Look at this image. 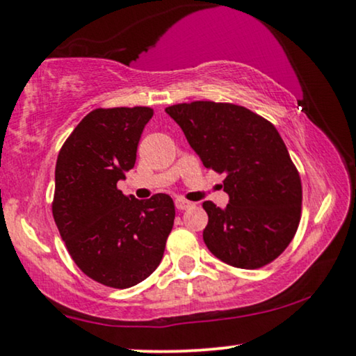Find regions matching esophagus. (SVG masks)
Instances as JSON below:
<instances>
[{
  "mask_svg": "<svg viewBox=\"0 0 356 356\" xmlns=\"http://www.w3.org/2000/svg\"><path fill=\"white\" fill-rule=\"evenodd\" d=\"M192 206H193V203H190V201L184 200V198H177V200H176V208H177L179 211L188 209V208H192Z\"/></svg>",
  "mask_w": 356,
  "mask_h": 356,
  "instance_id": "obj_1",
  "label": "esophagus"
}]
</instances>
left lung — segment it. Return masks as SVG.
Segmentation results:
<instances>
[{"instance_id": "left-lung-1", "label": "left lung", "mask_w": 356, "mask_h": 356, "mask_svg": "<svg viewBox=\"0 0 356 356\" xmlns=\"http://www.w3.org/2000/svg\"><path fill=\"white\" fill-rule=\"evenodd\" d=\"M204 168L225 174L229 204L204 201L203 240L222 262L254 270L275 261L297 232L302 184L270 121L241 105L196 100L166 108Z\"/></svg>"}]
</instances>
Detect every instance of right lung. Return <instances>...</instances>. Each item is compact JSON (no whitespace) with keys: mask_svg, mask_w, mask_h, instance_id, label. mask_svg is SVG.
Instances as JSON below:
<instances>
[{"mask_svg":"<svg viewBox=\"0 0 356 356\" xmlns=\"http://www.w3.org/2000/svg\"><path fill=\"white\" fill-rule=\"evenodd\" d=\"M152 116L150 107L95 108L57 156V229L79 270L110 288H131L155 272L176 217L169 195L137 200L116 187L134 168Z\"/></svg>","mask_w":356,"mask_h":356,"instance_id":"1","label":"right lung"}]
</instances>
